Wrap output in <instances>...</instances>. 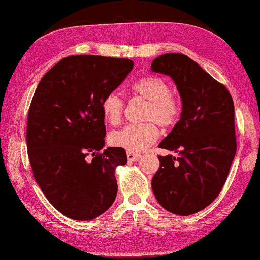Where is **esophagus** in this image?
Returning <instances> with one entry per match:
<instances>
[{
    "mask_svg": "<svg viewBox=\"0 0 260 260\" xmlns=\"http://www.w3.org/2000/svg\"><path fill=\"white\" fill-rule=\"evenodd\" d=\"M127 157L128 159L131 160V161H137L141 158V154H138V153H133V152H128L127 153Z\"/></svg>",
    "mask_w": 260,
    "mask_h": 260,
    "instance_id": "esophagus-1",
    "label": "esophagus"
}]
</instances>
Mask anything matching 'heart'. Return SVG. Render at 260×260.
Listing matches in <instances>:
<instances>
[{"instance_id": "obj_1", "label": "heart", "mask_w": 260, "mask_h": 260, "mask_svg": "<svg viewBox=\"0 0 260 260\" xmlns=\"http://www.w3.org/2000/svg\"><path fill=\"white\" fill-rule=\"evenodd\" d=\"M135 95L147 101L142 124H130L109 136V143L128 149L129 152H141L151 146L159 137L158 123L162 128L175 125L182 113V101L171 92L170 83L161 77H143L132 84ZM101 109L105 119L111 124L120 123L123 115L124 102L115 92H109L102 99ZM152 120V122H149Z\"/></svg>"}]
</instances>
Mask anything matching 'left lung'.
Here are the masks:
<instances>
[{
	"label": "left lung",
	"instance_id": "obj_1",
	"mask_svg": "<svg viewBox=\"0 0 260 260\" xmlns=\"http://www.w3.org/2000/svg\"><path fill=\"white\" fill-rule=\"evenodd\" d=\"M151 68L170 76L182 99L180 120L158 145L179 156H158L152 187L165 209L188 216L216 200L229 175L237 153L233 100L184 54L161 55Z\"/></svg>",
	"mask_w": 260,
	"mask_h": 260
}]
</instances>
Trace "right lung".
<instances>
[{
	"mask_svg": "<svg viewBox=\"0 0 260 260\" xmlns=\"http://www.w3.org/2000/svg\"><path fill=\"white\" fill-rule=\"evenodd\" d=\"M133 65L128 58L72 55L37 86L27 120L28 157L45 198L70 219L92 220L116 199L115 168L125 165L127 154L122 147L101 152L106 135L101 102Z\"/></svg>",
	"mask_w": 260,
	"mask_h": 260,
	"instance_id": "right-lung-1",
	"label": "right lung"
}]
</instances>
